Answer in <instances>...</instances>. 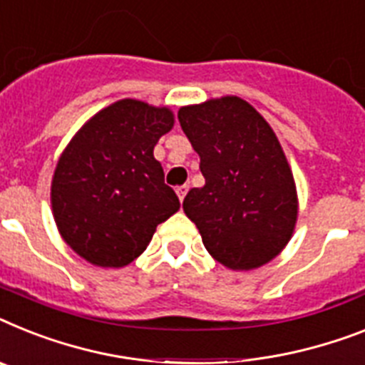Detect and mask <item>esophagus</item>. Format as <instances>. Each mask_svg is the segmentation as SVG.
Instances as JSON below:
<instances>
[{"instance_id":"obj_1","label":"esophagus","mask_w":365,"mask_h":365,"mask_svg":"<svg viewBox=\"0 0 365 365\" xmlns=\"http://www.w3.org/2000/svg\"><path fill=\"white\" fill-rule=\"evenodd\" d=\"M189 191V185H178L176 187V192H178V198L183 202V198H185V195H187Z\"/></svg>"}]
</instances>
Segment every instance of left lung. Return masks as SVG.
I'll return each instance as SVG.
<instances>
[{"label":"left lung","instance_id":"obj_1","mask_svg":"<svg viewBox=\"0 0 365 365\" xmlns=\"http://www.w3.org/2000/svg\"><path fill=\"white\" fill-rule=\"evenodd\" d=\"M178 120L206 180L183 211L207 252L234 271L271 262L297 220L295 182L271 125L237 96L182 107Z\"/></svg>","mask_w":365,"mask_h":365}]
</instances>
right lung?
Segmentation results:
<instances>
[{
    "label": "right lung",
    "instance_id": "obj_1",
    "mask_svg": "<svg viewBox=\"0 0 365 365\" xmlns=\"http://www.w3.org/2000/svg\"><path fill=\"white\" fill-rule=\"evenodd\" d=\"M173 113L120 100L94 115L61 155L51 207L63 240L98 267H124L145 252L158 225L180 210L154 158Z\"/></svg>",
    "mask_w": 365,
    "mask_h": 365
}]
</instances>
